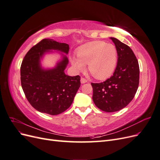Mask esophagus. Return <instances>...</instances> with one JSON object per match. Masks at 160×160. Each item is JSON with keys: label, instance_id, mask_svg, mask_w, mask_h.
Returning a JSON list of instances; mask_svg holds the SVG:
<instances>
[{"label": "esophagus", "instance_id": "1", "mask_svg": "<svg viewBox=\"0 0 160 160\" xmlns=\"http://www.w3.org/2000/svg\"><path fill=\"white\" fill-rule=\"evenodd\" d=\"M88 83V80L85 78H81V83Z\"/></svg>", "mask_w": 160, "mask_h": 160}]
</instances>
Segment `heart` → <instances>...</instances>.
<instances>
[{
    "mask_svg": "<svg viewBox=\"0 0 160 160\" xmlns=\"http://www.w3.org/2000/svg\"><path fill=\"white\" fill-rule=\"evenodd\" d=\"M77 58L71 57L72 66L83 71L85 65L95 79L103 80L113 72L118 62V51L114 45L103 41L90 42L81 46L77 52Z\"/></svg>",
    "mask_w": 160,
    "mask_h": 160,
    "instance_id": "b5f03b06",
    "label": "heart"
}]
</instances>
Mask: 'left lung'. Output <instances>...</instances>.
I'll list each match as a JSON object with an SVG mask.
<instances>
[{
    "label": "left lung",
    "instance_id": "left-lung-1",
    "mask_svg": "<svg viewBox=\"0 0 160 160\" xmlns=\"http://www.w3.org/2000/svg\"><path fill=\"white\" fill-rule=\"evenodd\" d=\"M118 51V64L113 75L105 81L91 83L95 105L105 112L124 108L136 93L139 80V67L133 51L118 38L110 37Z\"/></svg>",
    "mask_w": 160,
    "mask_h": 160
}]
</instances>
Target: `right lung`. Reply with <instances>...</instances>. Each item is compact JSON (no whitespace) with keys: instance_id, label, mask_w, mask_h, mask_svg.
<instances>
[{"instance_id":"1","label":"right lung","mask_w":160,"mask_h":160,"mask_svg":"<svg viewBox=\"0 0 160 160\" xmlns=\"http://www.w3.org/2000/svg\"><path fill=\"white\" fill-rule=\"evenodd\" d=\"M69 46L45 38L27 52L21 67V81L28 102L39 112L56 115L64 112L73 101L81 85L80 77L69 76L65 69L69 63ZM59 52L61 59L52 68H44L41 61L47 53ZM64 53V54L62 53Z\"/></svg>"}]
</instances>
